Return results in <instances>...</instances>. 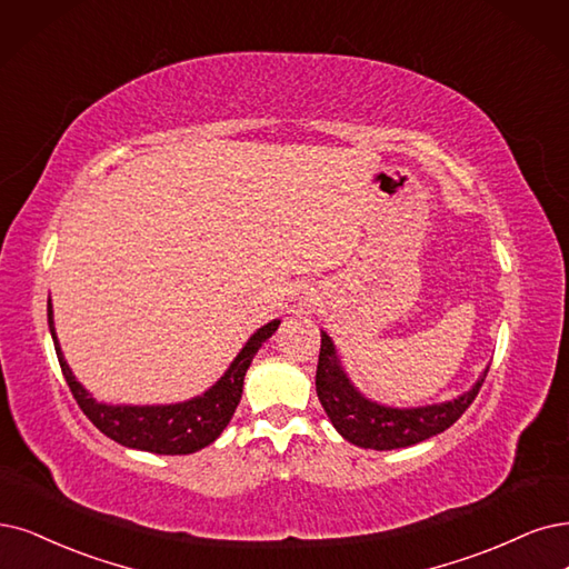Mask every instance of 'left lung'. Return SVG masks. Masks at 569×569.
<instances>
[{"instance_id":"1","label":"left lung","mask_w":569,"mask_h":569,"mask_svg":"<svg viewBox=\"0 0 569 569\" xmlns=\"http://www.w3.org/2000/svg\"><path fill=\"white\" fill-rule=\"evenodd\" d=\"M488 368L482 370L478 382L461 396L446 403L422 408H389L366 398L351 385L332 340L321 330V353L317 366V393L330 417L332 427L349 443L368 450H396L450 429L457 419L473 403Z\"/></svg>"}]
</instances>
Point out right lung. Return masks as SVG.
Instances as JSON below:
<instances>
[{
	"label": "right lung",
	"instance_id": "right-lung-1",
	"mask_svg": "<svg viewBox=\"0 0 569 569\" xmlns=\"http://www.w3.org/2000/svg\"><path fill=\"white\" fill-rule=\"evenodd\" d=\"M47 309L49 330L56 345L60 370L66 375V382L83 415H87L104 436L117 440L119 446L154 455H189L213 443L229 425L231 415H234L241 401L243 377L250 368L252 356L258 353V349L277 332L281 323L279 319H273L258 332H252L246 347L239 351L237 359L231 361V366L224 370L220 380L201 396L171 406H108L98 403L96 398L77 382V377L72 375L56 338L51 300Z\"/></svg>",
	"mask_w": 569,
	"mask_h": 569
}]
</instances>
